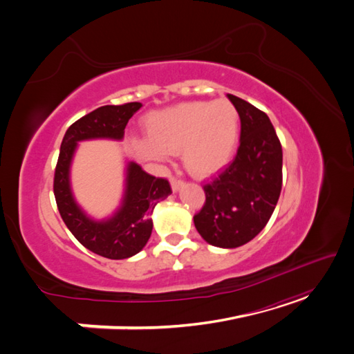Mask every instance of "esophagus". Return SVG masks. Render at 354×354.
<instances>
[{"label": "esophagus", "mask_w": 354, "mask_h": 354, "mask_svg": "<svg viewBox=\"0 0 354 354\" xmlns=\"http://www.w3.org/2000/svg\"><path fill=\"white\" fill-rule=\"evenodd\" d=\"M169 181H171V187H173L174 192L180 190V187L183 186V180L178 178L177 176H171V177H169Z\"/></svg>", "instance_id": "esophagus-1"}]
</instances>
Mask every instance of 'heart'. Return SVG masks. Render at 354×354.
<instances>
[{"label":"heart","mask_w":354,"mask_h":354,"mask_svg":"<svg viewBox=\"0 0 354 354\" xmlns=\"http://www.w3.org/2000/svg\"><path fill=\"white\" fill-rule=\"evenodd\" d=\"M149 138H138L137 153L165 160L181 153L192 176L209 177L230 164L241 138V116L226 99L194 100L171 106L146 118Z\"/></svg>","instance_id":"1"}]
</instances>
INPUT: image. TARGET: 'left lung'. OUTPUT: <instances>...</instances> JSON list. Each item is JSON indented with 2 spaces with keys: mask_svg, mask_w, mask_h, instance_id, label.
Segmentation results:
<instances>
[{
  "mask_svg": "<svg viewBox=\"0 0 354 354\" xmlns=\"http://www.w3.org/2000/svg\"><path fill=\"white\" fill-rule=\"evenodd\" d=\"M241 116V145L233 162L203 185L205 203L195 227L208 243L238 248L270 220L282 189V146L263 111L227 94Z\"/></svg>",
  "mask_w": 354,
  "mask_h": 354,
  "instance_id": "obj_1",
  "label": "left lung"
}]
</instances>
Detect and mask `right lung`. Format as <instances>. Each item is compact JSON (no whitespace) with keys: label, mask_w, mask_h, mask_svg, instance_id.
Returning a JSON list of instances; mask_svg holds the SVG:
<instances>
[{"label":"right lung","mask_w":354,"mask_h":354,"mask_svg":"<svg viewBox=\"0 0 354 354\" xmlns=\"http://www.w3.org/2000/svg\"><path fill=\"white\" fill-rule=\"evenodd\" d=\"M140 108L142 103L138 102L108 104L75 121L63 137L55 171L53 190L60 217L85 248L111 260L128 259L143 250L153 227L151 214L156 203L173 190L167 178L147 174L140 165L130 162L122 207L112 218L94 221L73 201L69 167L78 142L87 138L121 140L128 120Z\"/></svg>","instance_id":"1"}]
</instances>
